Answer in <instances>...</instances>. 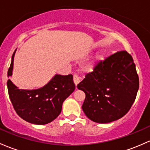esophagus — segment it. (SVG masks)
Instances as JSON below:
<instances>
[{
    "instance_id": "esophagus-1",
    "label": "esophagus",
    "mask_w": 150,
    "mask_h": 150,
    "mask_svg": "<svg viewBox=\"0 0 150 150\" xmlns=\"http://www.w3.org/2000/svg\"><path fill=\"white\" fill-rule=\"evenodd\" d=\"M73 81H74V83H75V86H77V85H78V83H79L80 82V78H79V76H78L77 74H74Z\"/></svg>"
}]
</instances>
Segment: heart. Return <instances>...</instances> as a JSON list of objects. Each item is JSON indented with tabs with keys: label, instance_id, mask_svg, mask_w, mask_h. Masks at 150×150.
<instances>
[{
	"label": "heart",
	"instance_id": "heart-1",
	"mask_svg": "<svg viewBox=\"0 0 150 150\" xmlns=\"http://www.w3.org/2000/svg\"><path fill=\"white\" fill-rule=\"evenodd\" d=\"M103 59V53H100V54H97L92 62H89L88 64H87V65H86V70H92V69H93V67L97 65L99 62H101Z\"/></svg>",
	"mask_w": 150,
	"mask_h": 150
}]
</instances>
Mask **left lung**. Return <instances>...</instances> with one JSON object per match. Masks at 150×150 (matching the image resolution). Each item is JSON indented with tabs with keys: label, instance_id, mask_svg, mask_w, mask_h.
I'll use <instances>...</instances> for the list:
<instances>
[{
	"label": "left lung",
	"instance_id": "obj_1",
	"mask_svg": "<svg viewBox=\"0 0 150 150\" xmlns=\"http://www.w3.org/2000/svg\"><path fill=\"white\" fill-rule=\"evenodd\" d=\"M139 76L133 58L119 51L101 61L77 87L86 93L83 111L94 122L106 124L127 114L136 99Z\"/></svg>",
	"mask_w": 150,
	"mask_h": 150
}]
</instances>
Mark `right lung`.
<instances>
[{
    "label": "right lung",
    "instance_id": "add662e5",
    "mask_svg": "<svg viewBox=\"0 0 150 150\" xmlns=\"http://www.w3.org/2000/svg\"><path fill=\"white\" fill-rule=\"evenodd\" d=\"M16 51L12 55L8 77L12 75ZM10 100L17 114L31 124L44 125L54 121L62 111L64 100L75 91L73 76L55 75L47 85L36 90L18 89L7 82Z\"/></svg>",
    "mask_w": 150,
    "mask_h": 150
}]
</instances>
